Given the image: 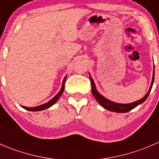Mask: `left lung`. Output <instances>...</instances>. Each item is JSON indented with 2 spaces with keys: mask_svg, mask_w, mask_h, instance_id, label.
<instances>
[{
  "mask_svg": "<svg viewBox=\"0 0 159 159\" xmlns=\"http://www.w3.org/2000/svg\"><path fill=\"white\" fill-rule=\"evenodd\" d=\"M91 81V91H92V94L93 95V97H95L96 100H97L99 103L103 107H104L105 109L108 110V111H114V112H117V113H126L128 112V111H131V110L134 109V107H136L137 106H138L139 104H141V103L144 101L146 99L148 98L149 95V93H150L151 89H152V85H153L154 83V79H155V73H153V77H152V84H151L150 89H149L148 92L147 93L145 96L143 97L142 99L141 100H138V101H135L134 103H127V104H123V103H114V102L111 101V100H107L105 97H103V96L100 95V93H98V91L96 89L95 85H94L93 81L92 78L89 77Z\"/></svg>",
  "mask_w": 159,
  "mask_h": 159,
  "instance_id": "left-lung-1",
  "label": "left lung"
}]
</instances>
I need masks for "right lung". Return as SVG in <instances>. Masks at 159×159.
Instances as JSON below:
<instances>
[{"label": "right lung", "instance_id": "add662e5", "mask_svg": "<svg viewBox=\"0 0 159 159\" xmlns=\"http://www.w3.org/2000/svg\"><path fill=\"white\" fill-rule=\"evenodd\" d=\"M66 78V77L64 78L63 82H62V88H61L60 91H59V92L58 93L56 94V95L55 96V97H53V98L51 100H49V101H48V103H44V104L40 105V106L34 107H22L25 108V109L27 110V111H42V110H45V109H47V108L50 107H51V106H52V105L54 104V103H56V102L58 100H59V97H60V96L62 95V92H63L64 87H65Z\"/></svg>", "mask_w": 159, "mask_h": 159}]
</instances>
